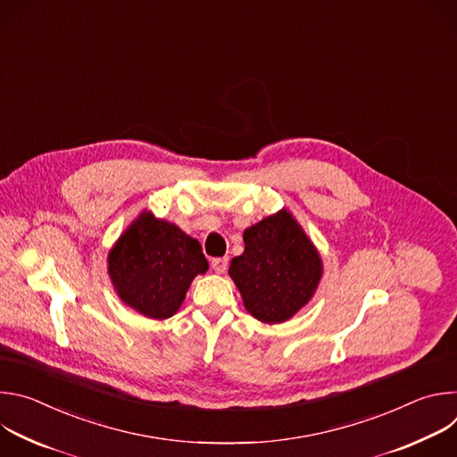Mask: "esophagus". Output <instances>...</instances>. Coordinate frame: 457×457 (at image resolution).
Masks as SVG:
<instances>
[{
  "label": "esophagus",
  "mask_w": 457,
  "mask_h": 457,
  "mask_svg": "<svg viewBox=\"0 0 457 457\" xmlns=\"http://www.w3.org/2000/svg\"><path fill=\"white\" fill-rule=\"evenodd\" d=\"M212 268L215 273L222 275L226 270H228V256H219V258H213L212 260Z\"/></svg>",
  "instance_id": "34e87169"
}]
</instances>
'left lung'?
I'll use <instances>...</instances> for the list:
<instances>
[{
    "label": "left lung",
    "instance_id": "obj_1",
    "mask_svg": "<svg viewBox=\"0 0 457 457\" xmlns=\"http://www.w3.org/2000/svg\"><path fill=\"white\" fill-rule=\"evenodd\" d=\"M244 244V253L231 260L229 277L245 309L266 323L289 320L320 282L318 251L286 210L247 228Z\"/></svg>",
    "mask_w": 457,
    "mask_h": 457
}]
</instances>
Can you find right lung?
<instances>
[{
  "mask_svg": "<svg viewBox=\"0 0 457 457\" xmlns=\"http://www.w3.org/2000/svg\"><path fill=\"white\" fill-rule=\"evenodd\" d=\"M206 271L201 244L152 213L129 226L108 256V273L120 300L155 320L175 314L191 280Z\"/></svg>",
  "mask_w": 457,
  "mask_h": 457,
  "instance_id": "right-lung-1",
  "label": "right lung"
}]
</instances>
